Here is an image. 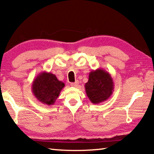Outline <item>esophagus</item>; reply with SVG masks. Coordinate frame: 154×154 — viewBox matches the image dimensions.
<instances>
[{
    "label": "esophagus",
    "mask_w": 154,
    "mask_h": 154,
    "mask_svg": "<svg viewBox=\"0 0 154 154\" xmlns=\"http://www.w3.org/2000/svg\"><path fill=\"white\" fill-rule=\"evenodd\" d=\"M78 84H79V82H78V81H76L75 83H71V85L72 87H76L78 85Z\"/></svg>",
    "instance_id": "34e87169"
}]
</instances>
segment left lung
<instances>
[{"mask_svg": "<svg viewBox=\"0 0 154 154\" xmlns=\"http://www.w3.org/2000/svg\"><path fill=\"white\" fill-rule=\"evenodd\" d=\"M88 97L93 104L105 102L110 98L114 89V83L111 75L103 69L90 72L88 82L85 84Z\"/></svg>", "mask_w": 154, "mask_h": 154, "instance_id": "left-lung-1", "label": "left lung"}]
</instances>
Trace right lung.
I'll list each match as a JSON object with an SVG mask.
<instances>
[{
  "label": "right lung",
  "mask_w": 154,
  "mask_h": 154,
  "mask_svg": "<svg viewBox=\"0 0 154 154\" xmlns=\"http://www.w3.org/2000/svg\"><path fill=\"white\" fill-rule=\"evenodd\" d=\"M64 86V83L57 79L55 75L43 71L34 79L32 92L40 103L49 106L55 103Z\"/></svg>",
  "instance_id": "obj_1"
}]
</instances>
